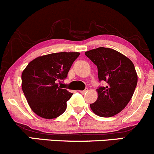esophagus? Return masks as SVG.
Returning a JSON list of instances; mask_svg holds the SVG:
<instances>
[{
  "label": "esophagus",
  "mask_w": 154,
  "mask_h": 154,
  "mask_svg": "<svg viewBox=\"0 0 154 154\" xmlns=\"http://www.w3.org/2000/svg\"><path fill=\"white\" fill-rule=\"evenodd\" d=\"M87 91H88V88H86V89L83 90V91H80V92L81 93V94H85V93H86Z\"/></svg>",
  "instance_id": "esophagus-1"
}]
</instances>
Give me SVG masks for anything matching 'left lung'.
Returning a JSON list of instances; mask_svg holds the SVG:
<instances>
[{
  "instance_id": "8db88e82",
  "label": "left lung",
  "mask_w": 154,
  "mask_h": 154,
  "mask_svg": "<svg viewBox=\"0 0 154 154\" xmlns=\"http://www.w3.org/2000/svg\"><path fill=\"white\" fill-rule=\"evenodd\" d=\"M97 67L98 79L106 82V87L97 89L98 96L90 104L100 117H112L128 104L137 85L138 76L133 62L119 51L100 47L85 52Z\"/></svg>"
}]
</instances>
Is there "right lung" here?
<instances>
[{"instance_id":"right-lung-1","label":"right lung","mask_w":154,"mask_h":154,"mask_svg":"<svg viewBox=\"0 0 154 154\" xmlns=\"http://www.w3.org/2000/svg\"><path fill=\"white\" fill-rule=\"evenodd\" d=\"M78 52H60L38 57L21 74V87L31 109L41 118L52 119L66 109L72 93L59 86L67 77Z\"/></svg>"}]
</instances>
